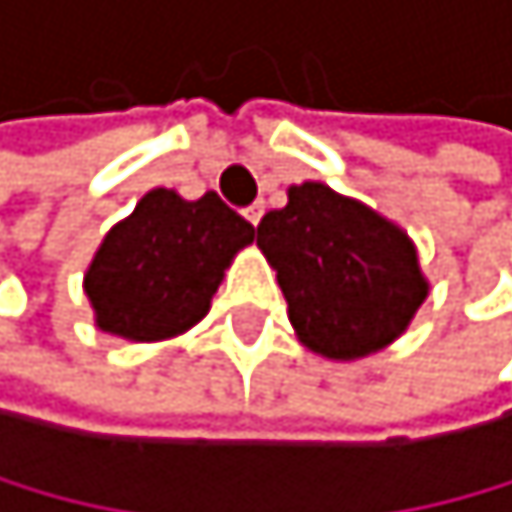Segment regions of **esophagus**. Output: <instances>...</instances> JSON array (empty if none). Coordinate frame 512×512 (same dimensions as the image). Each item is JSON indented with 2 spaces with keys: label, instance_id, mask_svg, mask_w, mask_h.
I'll use <instances>...</instances> for the list:
<instances>
[{
  "label": "esophagus",
  "instance_id": "34e87169",
  "mask_svg": "<svg viewBox=\"0 0 512 512\" xmlns=\"http://www.w3.org/2000/svg\"><path fill=\"white\" fill-rule=\"evenodd\" d=\"M262 208H266V205H262V201H256V205H250V208H246L243 214H246V221H250L253 227L262 221Z\"/></svg>",
  "mask_w": 512,
  "mask_h": 512
}]
</instances>
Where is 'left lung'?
<instances>
[{"mask_svg": "<svg viewBox=\"0 0 512 512\" xmlns=\"http://www.w3.org/2000/svg\"><path fill=\"white\" fill-rule=\"evenodd\" d=\"M256 246L298 343L333 362L388 349L430 295L407 230L323 182L288 185V205L262 217Z\"/></svg>", "mask_w": 512, "mask_h": 512, "instance_id": "8db88e82", "label": "left lung"}]
</instances>
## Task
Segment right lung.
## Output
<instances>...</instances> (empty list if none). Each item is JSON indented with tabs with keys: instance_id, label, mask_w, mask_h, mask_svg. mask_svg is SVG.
I'll return each instance as SVG.
<instances>
[{
	"instance_id": "right-lung-1",
	"label": "right lung",
	"mask_w": 512,
	"mask_h": 512,
	"mask_svg": "<svg viewBox=\"0 0 512 512\" xmlns=\"http://www.w3.org/2000/svg\"><path fill=\"white\" fill-rule=\"evenodd\" d=\"M253 240V224L214 192L189 201L150 189L102 237L82 275L95 327L131 343L182 336L211 311L224 272Z\"/></svg>"
}]
</instances>
